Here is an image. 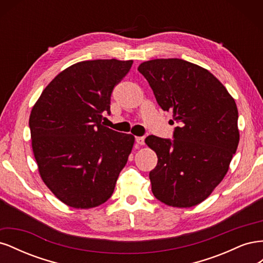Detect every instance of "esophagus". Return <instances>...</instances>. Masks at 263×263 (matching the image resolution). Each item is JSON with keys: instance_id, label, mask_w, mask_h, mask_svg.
<instances>
[{"instance_id": "esophagus-1", "label": "esophagus", "mask_w": 263, "mask_h": 263, "mask_svg": "<svg viewBox=\"0 0 263 263\" xmlns=\"http://www.w3.org/2000/svg\"><path fill=\"white\" fill-rule=\"evenodd\" d=\"M136 142L138 145L142 146L145 144V137H136Z\"/></svg>"}]
</instances>
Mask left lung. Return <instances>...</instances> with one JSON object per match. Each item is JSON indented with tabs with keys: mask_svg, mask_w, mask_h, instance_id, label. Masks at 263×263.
<instances>
[{
	"mask_svg": "<svg viewBox=\"0 0 263 263\" xmlns=\"http://www.w3.org/2000/svg\"><path fill=\"white\" fill-rule=\"evenodd\" d=\"M163 110H172L174 140L148 136L157 154L151 191L172 208H192L224 179L239 144L234 98L208 69L182 59H154L138 67Z\"/></svg>",
	"mask_w": 263,
	"mask_h": 263,
	"instance_id": "left-lung-1",
	"label": "left lung"
}]
</instances>
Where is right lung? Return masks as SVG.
Instances as JSON below:
<instances>
[{
	"label": "right lung",
	"mask_w": 263,
	"mask_h": 263,
	"mask_svg": "<svg viewBox=\"0 0 263 263\" xmlns=\"http://www.w3.org/2000/svg\"><path fill=\"white\" fill-rule=\"evenodd\" d=\"M133 60H86L68 67L47 85L31 108V148L39 176L53 195L87 210L112 196L135 142L102 123L110 95Z\"/></svg>",
	"instance_id": "add662e5"
}]
</instances>
